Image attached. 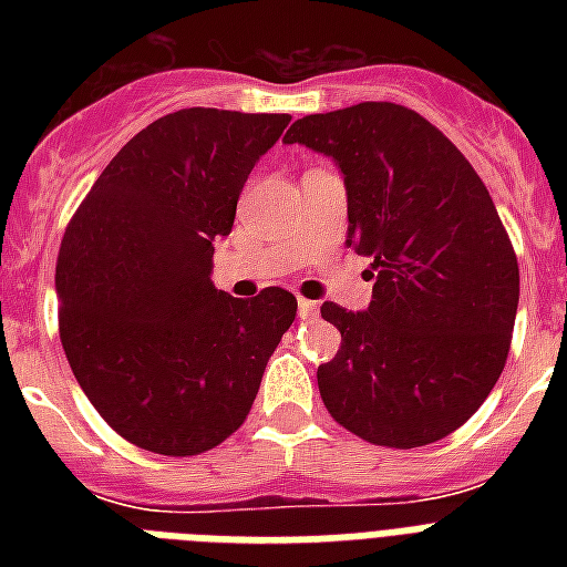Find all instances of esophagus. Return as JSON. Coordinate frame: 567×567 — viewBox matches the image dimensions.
<instances>
[{
	"instance_id": "34e87169",
	"label": "esophagus",
	"mask_w": 567,
	"mask_h": 567,
	"mask_svg": "<svg viewBox=\"0 0 567 567\" xmlns=\"http://www.w3.org/2000/svg\"><path fill=\"white\" fill-rule=\"evenodd\" d=\"M297 309H300V318L306 320V318H315V315H318V302H311V300H297Z\"/></svg>"
}]
</instances>
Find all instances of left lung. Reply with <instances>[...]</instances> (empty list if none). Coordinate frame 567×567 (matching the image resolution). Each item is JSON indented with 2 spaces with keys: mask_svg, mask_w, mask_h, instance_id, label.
Returning a JSON list of instances; mask_svg holds the SVG:
<instances>
[{
  "mask_svg": "<svg viewBox=\"0 0 567 567\" xmlns=\"http://www.w3.org/2000/svg\"><path fill=\"white\" fill-rule=\"evenodd\" d=\"M285 144L338 164L347 247L373 261L368 311L320 306L341 332L318 368L323 405L379 447L444 439L492 394L518 311V258L483 179L430 120L394 102L309 114Z\"/></svg>",
  "mask_w": 567,
  "mask_h": 567,
  "instance_id": "obj_1",
  "label": "left lung"
}]
</instances>
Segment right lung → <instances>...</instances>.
I'll list each match as a JSON object with an SVG mask.
<instances>
[{
	"instance_id": "1",
	"label": "right lung",
	"mask_w": 567,
	"mask_h": 567,
	"mask_svg": "<svg viewBox=\"0 0 567 567\" xmlns=\"http://www.w3.org/2000/svg\"><path fill=\"white\" fill-rule=\"evenodd\" d=\"M288 123L173 111L111 158L66 226L55 267L66 362L111 430L150 453L196 456L229 439L293 323V293L238 300L212 282L214 240Z\"/></svg>"
}]
</instances>
